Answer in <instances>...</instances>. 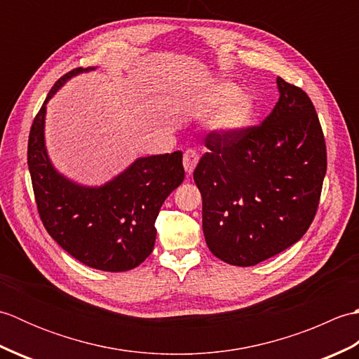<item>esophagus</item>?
Returning <instances> with one entry per match:
<instances>
[{
  "label": "esophagus",
  "mask_w": 359,
  "mask_h": 359,
  "mask_svg": "<svg viewBox=\"0 0 359 359\" xmlns=\"http://www.w3.org/2000/svg\"><path fill=\"white\" fill-rule=\"evenodd\" d=\"M199 163V154L194 149H187L184 154V166L188 174H193L196 165Z\"/></svg>",
  "instance_id": "1"
}]
</instances>
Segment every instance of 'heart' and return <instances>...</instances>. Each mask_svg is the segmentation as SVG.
<instances>
[{"label":"heart","mask_w":359,"mask_h":359,"mask_svg":"<svg viewBox=\"0 0 359 359\" xmlns=\"http://www.w3.org/2000/svg\"><path fill=\"white\" fill-rule=\"evenodd\" d=\"M211 104H224L211 121L212 129L224 135H236L245 131L256 114L253 97L239 94L238 86L230 85V83H224L215 89L211 95Z\"/></svg>","instance_id":"b5f03b06"}]
</instances>
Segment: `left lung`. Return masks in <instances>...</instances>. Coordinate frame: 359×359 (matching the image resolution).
I'll return each instance as SVG.
<instances>
[{"mask_svg": "<svg viewBox=\"0 0 359 359\" xmlns=\"http://www.w3.org/2000/svg\"><path fill=\"white\" fill-rule=\"evenodd\" d=\"M279 100L259 126L210 133L194 170L202 226L220 261L251 266L299 241L313 222L327 171L315 106L278 77Z\"/></svg>", "mask_w": 359, "mask_h": 359, "instance_id": "8db88e82", "label": "left lung"}]
</instances>
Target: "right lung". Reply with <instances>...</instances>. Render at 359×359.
Wrapping results in <instances>:
<instances>
[{
	"mask_svg": "<svg viewBox=\"0 0 359 359\" xmlns=\"http://www.w3.org/2000/svg\"><path fill=\"white\" fill-rule=\"evenodd\" d=\"M95 67H77L49 90L29 134L27 165L41 222L60 247L90 269L133 270L156 242V219L185 177L182 151L139 157L100 187H85L53 168L44 142L46 104L65 83Z\"/></svg>",
	"mask_w": 359,
	"mask_h": 359,
	"instance_id": "1",
	"label": "right lung"
}]
</instances>
